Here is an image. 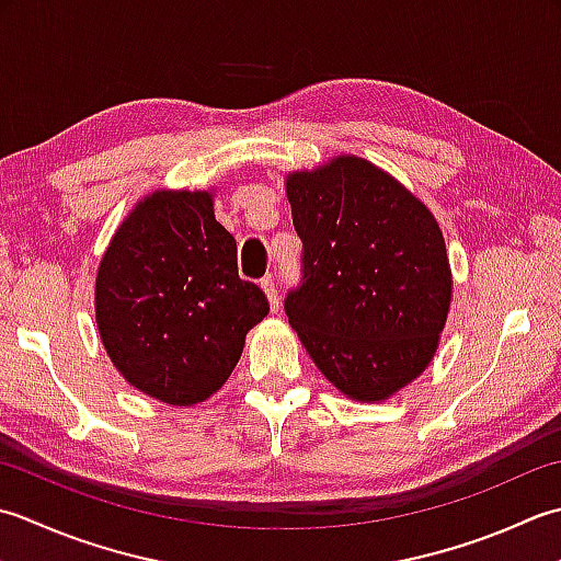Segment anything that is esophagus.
<instances>
[{
    "mask_svg": "<svg viewBox=\"0 0 561 561\" xmlns=\"http://www.w3.org/2000/svg\"><path fill=\"white\" fill-rule=\"evenodd\" d=\"M261 290L266 293L271 310L278 312V307H280V305H278V288H276V283H273V278H264V280H261Z\"/></svg>",
    "mask_w": 561,
    "mask_h": 561,
    "instance_id": "34e87169",
    "label": "esophagus"
}]
</instances>
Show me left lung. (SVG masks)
I'll use <instances>...</instances> for the list:
<instances>
[{"instance_id": "8db88e82", "label": "left lung", "mask_w": 561, "mask_h": 561, "mask_svg": "<svg viewBox=\"0 0 561 561\" xmlns=\"http://www.w3.org/2000/svg\"><path fill=\"white\" fill-rule=\"evenodd\" d=\"M302 239V285L285 314L327 380L385 402L428 368L448 322L453 273L433 213L356 154L285 176Z\"/></svg>"}]
</instances>
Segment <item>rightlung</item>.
Here are the masks:
<instances>
[{
    "label": "right lung",
    "mask_w": 561,
    "mask_h": 561,
    "mask_svg": "<svg viewBox=\"0 0 561 561\" xmlns=\"http://www.w3.org/2000/svg\"><path fill=\"white\" fill-rule=\"evenodd\" d=\"M96 327L111 363L142 394L193 407L232 375L266 295L237 273V242L213 191L159 188L135 203L101 256Z\"/></svg>",
    "instance_id": "right-lung-1"
}]
</instances>
